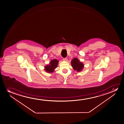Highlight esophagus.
Instances as JSON below:
<instances>
[{"label":"esophagus","instance_id":"esophagus-1","mask_svg":"<svg viewBox=\"0 0 124 124\" xmlns=\"http://www.w3.org/2000/svg\"><path fill=\"white\" fill-rule=\"evenodd\" d=\"M67 60H68V59H67V58H64L63 59V61H67Z\"/></svg>","mask_w":124,"mask_h":124}]
</instances>
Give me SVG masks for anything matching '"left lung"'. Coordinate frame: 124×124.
<instances>
[{
    "label": "left lung",
    "instance_id": "obj_1",
    "mask_svg": "<svg viewBox=\"0 0 124 124\" xmlns=\"http://www.w3.org/2000/svg\"><path fill=\"white\" fill-rule=\"evenodd\" d=\"M71 65L73 69L78 72L81 71L84 67V64L83 63L76 58H74L71 60Z\"/></svg>",
    "mask_w": 124,
    "mask_h": 124
}]
</instances>
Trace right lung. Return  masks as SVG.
I'll return each instance as SVG.
<instances>
[{
  "mask_svg": "<svg viewBox=\"0 0 124 124\" xmlns=\"http://www.w3.org/2000/svg\"><path fill=\"white\" fill-rule=\"evenodd\" d=\"M58 61L57 59H54L53 60H51L49 64L47 65L44 67V70H45V71L48 73H52L54 71V69L57 68L58 66Z\"/></svg>",
  "mask_w": 124,
  "mask_h": 124,
  "instance_id": "add662e5",
  "label": "right lung"
}]
</instances>
